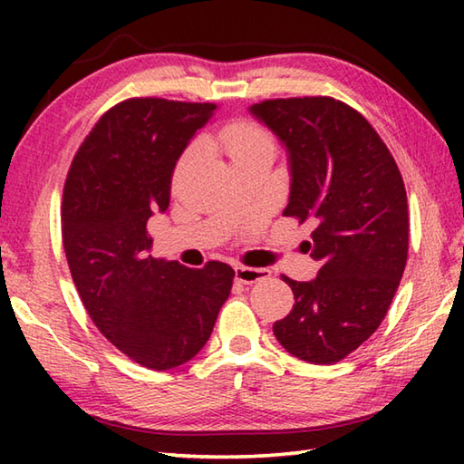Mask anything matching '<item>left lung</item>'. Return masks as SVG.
<instances>
[{
  "label": "left lung",
  "instance_id": "1",
  "mask_svg": "<svg viewBox=\"0 0 464 464\" xmlns=\"http://www.w3.org/2000/svg\"><path fill=\"white\" fill-rule=\"evenodd\" d=\"M215 110L161 97L111 107L63 187V249L83 307L107 341L153 371L191 361L231 293L229 265L157 259L147 235L153 211L169 207L177 160Z\"/></svg>",
  "mask_w": 464,
  "mask_h": 464
}]
</instances>
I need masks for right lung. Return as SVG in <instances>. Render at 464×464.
<instances>
[{
	"label": "right lung",
	"instance_id": "add662e5",
	"mask_svg": "<svg viewBox=\"0 0 464 464\" xmlns=\"http://www.w3.org/2000/svg\"><path fill=\"white\" fill-rule=\"evenodd\" d=\"M287 151L285 217L309 221L301 251L317 277L289 281L295 304L273 324L293 357L333 364L367 341L389 311L407 265L409 209L399 167L377 131L333 97L249 107Z\"/></svg>",
	"mask_w": 464,
	"mask_h": 464
}]
</instances>
